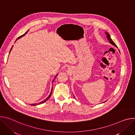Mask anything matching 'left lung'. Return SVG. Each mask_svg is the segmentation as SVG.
<instances>
[{"label":"left lung","instance_id":"left-lung-1","mask_svg":"<svg viewBox=\"0 0 135 135\" xmlns=\"http://www.w3.org/2000/svg\"><path fill=\"white\" fill-rule=\"evenodd\" d=\"M106 34L107 35V39H108V40L109 41V42L110 43V44H112V45H114L115 46H116V47H117V45L115 44V43L112 41V40L110 38V35H109V34L108 33V32H106Z\"/></svg>","mask_w":135,"mask_h":135}]
</instances>
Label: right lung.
Masks as SVG:
<instances>
[{
  "label": "right lung",
  "instance_id": "1",
  "mask_svg": "<svg viewBox=\"0 0 135 135\" xmlns=\"http://www.w3.org/2000/svg\"><path fill=\"white\" fill-rule=\"evenodd\" d=\"M28 31H27L25 34H23V35H22V36H20L19 37H18L17 38V40H18V38H20L21 37H23V36H24L25 35H26V33H27V32ZM12 47H13V46L12 47V48H11V50H10V51H9V53H10V52H11V50H12ZM57 75H56L55 76V78H54V80H55V78L56 77V76H57ZM53 81H54V80L52 81V83L53 82ZM52 89H53V88H52V90H51V93H50V95L48 96V97L46 99H45L44 100H43V102H41V103H38V104H31V106H35V105H40V104H43V103H45V102H46L50 98V97H51V94H52Z\"/></svg>",
  "mask_w": 135,
  "mask_h": 135
}]
</instances>
